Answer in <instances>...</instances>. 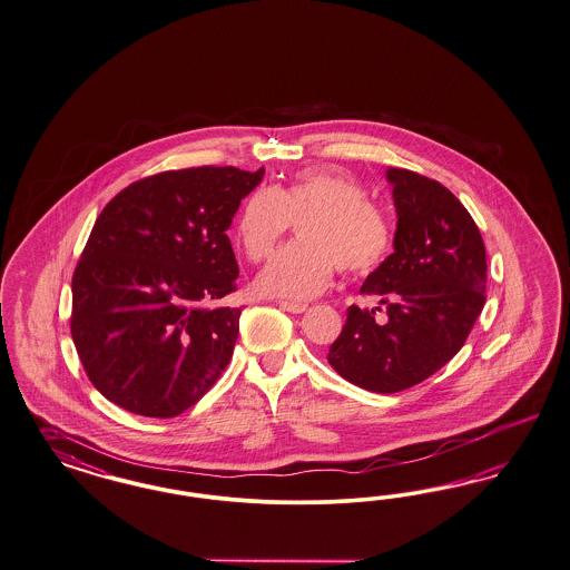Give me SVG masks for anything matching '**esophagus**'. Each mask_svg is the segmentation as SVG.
<instances>
[{
    "instance_id": "obj_1",
    "label": "esophagus",
    "mask_w": 570,
    "mask_h": 570,
    "mask_svg": "<svg viewBox=\"0 0 570 570\" xmlns=\"http://www.w3.org/2000/svg\"><path fill=\"white\" fill-rule=\"evenodd\" d=\"M279 307L284 312H291V314H303L307 309L305 303H296V301H279Z\"/></svg>"
}]
</instances>
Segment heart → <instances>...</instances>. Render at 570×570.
<instances>
[{
	"mask_svg": "<svg viewBox=\"0 0 570 570\" xmlns=\"http://www.w3.org/2000/svg\"><path fill=\"white\" fill-rule=\"evenodd\" d=\"M298 239L258 275L265 295L312 298L343 274L373 272L387 255L392 234L385 215L362 185L336 170H303L284 187H256L239 208L236 239L248 261L261 263L297 220Z\"/></svg>",
	"mask_w": 570,
	"mask_h": 570,
	"instance_id": "1",
	"label": "heart"
}]
</instances>
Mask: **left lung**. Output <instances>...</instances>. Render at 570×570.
I'll return each mask as SVG.
<instances>
[{
	"mask_svg": "<svg viewBox=\"0 0 570 570\" xmlns=\"http://www.w3.org/2000/svg\"><path fill=\"white\" fill-rule=\"evenodd\" d=\"M397 229L392 255L360 293L379 295L374 309H347L328 362L362 390L395 393L438 373L465 345L487 301V248L465 206L451 191L406 168H390Z\"/></svg>",
	"mask_w": 570,
	"mask_h": 570,
	"instance_id": "left-lung-1",
	"label": "left lung"
}]
</instances>
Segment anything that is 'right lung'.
I'll list each match as a JSON object with an SVG mask.
<instances>
[{"label": "right lung", "instance_id": "obj_1", "mask_svg": "<svg viewBox=\"0 0 570 570\" xmlns=\"http://www.w3.org/2000/svg\"><path fill=\"white\" fill-rule=\"evenodd\" d=\"M265 168L166 170L121 189L73 272L71 336L81 366L128 413H185L227 368L242 307L227 229Z\"/></svg>", "mask_w": 570, "mask_h": 570}]
</instances>
